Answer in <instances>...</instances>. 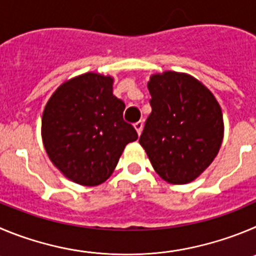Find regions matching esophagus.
I'll return each mask as SVG.
<instances>
[{
	"label": "esophagus",
	"instance_id": "esophagus-1",
	"mask_svg": "<svg viewBox=\"0 0 256 256\" xmlns=\"http://www.w3.org/2000/svg\"><path fill=\"white\" fill-rule=\"evenodd\" d=\"M142 126H144V124H142V121H138V122H135V125H134V128H135V130L138 131V135H140V134H142Z\"/></svg>",
	"mask_w": 256,
	"mask_h": 256
}]
</instances>
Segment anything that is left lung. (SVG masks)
<instances>
[{
    "label": "left lung",
    "instance_id": "left-lung-1",
    "mask_svg": "<svg viewBox=\"0 0 256 256\" xmlns=\"http://www.w3.org/2000/svg\"><path fill=\"white\" fill-rule=\"evenodd\" d=\"M148 88L152 114L140 145L164 180L187 184L218 154L224 138L221 107L211 90L190 74H152Z\"/></svg>",
    "mask_w": 256,
    "mask_h": 256
}]
</instances>
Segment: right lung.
<instances>
[{"label": "right lung", "instance_id": "right-lung-1", "mask_svg": "<svg viewBox=\"0 0 256 256\" xmlns=\"http://www.w3.org/2000/svg\"><path fill=\"white\" fill-rule=\"evenodd\" d=\"M114 78L84 73L59 86L42 112V136L52 163L72 182L93 187L116 168L138 139L124 121L125 104L112 93Z\"/></svg>", "mask_w": 256, "mask_h": 256}]
</instances>
